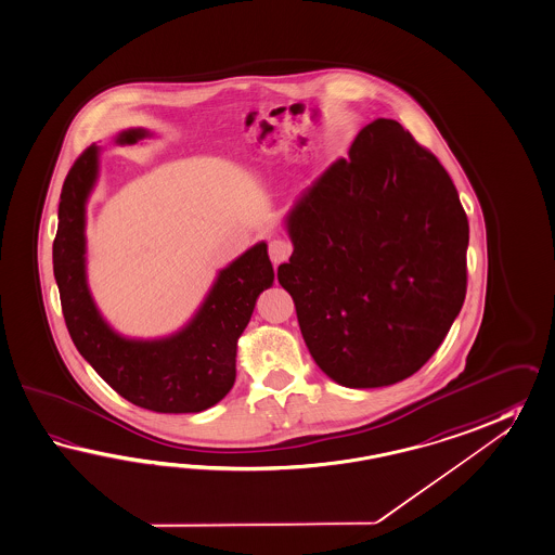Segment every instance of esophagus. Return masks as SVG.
<instances>
[{"label": "esophagus", "instance_id": "34e87169", "mask_svg": "<svg viewBox=\"0 0 555 555\" xmlns=\"http://www.w3.org/2000/svg\"><path fill=\"white\" fill-rule=\"evenodd\" d=\"M289 256H292V243L285 242V240H271L270 259L273 261V266L284 263Z\"/></svg>", "mask_w": 555, "mask_h": 555}]
</instances>
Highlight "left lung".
I'll return each instance as SVG.
<instances>
[{
	"instance_id": "1",
	"label": "left lung",
	"mask_w": 555,
	"mask_h": 555,
	"mask_svg": "<svg viewBox=\"0 0 555 555\" xmlns=\"http://www.w3.org/2000/svg\"><path fill=\"white\" fill-rule=\"evenodd\" d=\"M287 231L278 280L332 380L376 388L427 364L467 294L469 221L439 158L378 118L304 193Z\"/></svg>"
}]
</instances>
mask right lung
<instances>
[{
	"label": "right lung",
	"mask_w": 555,
	"mask_h": 555,
	"mask_svg": "<svg viewBox=\"0 0 555 555\" xmlns=\"http://www.w3.org/2000/svg\"><path fill=\"white\" fill-rule=\"evenodd\" d=\"M144 130H127L132 144ZM92 144L74 160L60 195L52 259L60 304L72 341L90 366L128 402L155 412H201L217 404L235 383L237 338L256 299L273 284L268 245L257 243L219 273L193 322L171 338L127 340L114 334L90 298L85 273V203L99 171Z\"/></svg>",
	"instance_id": "add662e5"
}]
</instances>
